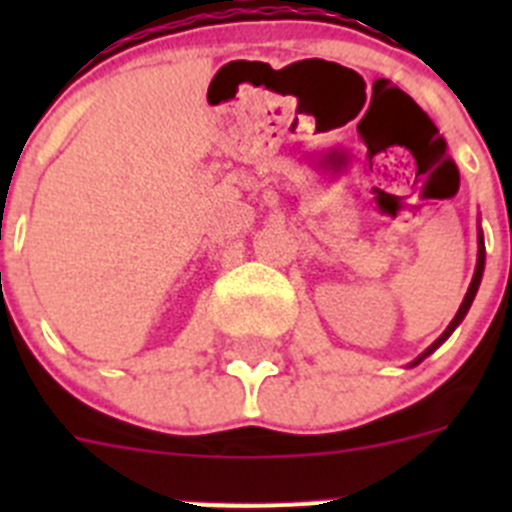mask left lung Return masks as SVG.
Segmentation results:
<instances>
[{
    "label": "left lung",
    "mask_w": 512,
    "mask_h": 512,
    "mask_svg": "<svg viewBox=\"0 0 512 512\" xmlns=\"http://www.w3.org/2000/svg\"><path fill=\"white\" fill-rule=\"evenodd\" d=\"M482 271H485V241H482V233H479V251H477V269H474V277H472V284H469V289H467V295H464V302H461L459 305V310H456V315H454V320H451L449 323V328L443 330L441 336L436 338V341L431 343V346L425 348L423 354L418 356V359L413 361V366L415 364H420V361L425 359V356L428 354H433V351H436L438 346H441L443 341H446V338L451 336V333H454L456 330V325L461 323V320L467 318V312H469V307H472V302H474V295H477V289H479V282H482Z\"/></svg>",
    "instance_id": "8db88e82"
}]
</instances>
